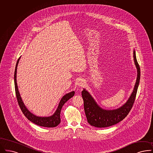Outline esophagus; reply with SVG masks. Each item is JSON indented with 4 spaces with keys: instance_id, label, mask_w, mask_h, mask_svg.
<instances>
[{
    "instance_id": "1",
    "label": "esophagus",
    "mask_w": 153,
    "mask_h": 153,
    "mask_svg": "<svg viewBox=\"0 0 153 153\" xmlns=\"http://www.w3.org/2000/svg\"><path fill=\"white\" fill-rule=\"evenodd\" d=\"M77 85L79 87H83L85 85V82L82 79H79L77 82Z\"/></svg>"
}]
</instances>
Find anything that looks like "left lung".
Listing matches in <instances>:
<instances>
[{
	"mask_svg": "<svg viewBox=\"0 0 153 153\" xmlns=\"http://www.w3.org/2000/svg\"><path fill=\"white\" fill-rule=\"evenodd\" d=\"M133 57L137 69V78L134 90L128 100L122 107L114 110H105L100 107L90 94L83 90L82 96L84 102V109L88 123L96 128H106L116 124L124 119L133 107L140 80V68L136 58L134 50Z\"/></svg>",
	"mask_w": 153,
	"mask_h": 153,
	"instance_id": "obj_1",
	"label": "left lung"
}]
</instances>
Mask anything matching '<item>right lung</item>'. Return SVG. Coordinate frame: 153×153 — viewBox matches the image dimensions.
<instances>
[{"label": "right lung", "instance_id": "right-lung-1", "mask_svg": "<svg viewBox=\"0 0 153 153\" xmlns=\"http://www.w3.org/2000/svg\"><path fill=\"white\" fill-rule=\"evenodd\" d=\"M20 58V57L18 59L16 65V68H15V73H14V82H15V92H16L17 102L22 112L29 121L35 124L39 125L41 126L48 127V128H53V127L57 126V125H58L61 123L60 114H61V109L62 108L63 105L66 102L68 101V100L74 96L75 94L74 91H72L68 94H67L65 96H63L62 98L61 99V101L59 102V104L58 105V107L56 111L51 116L41 117L36 116L33 114L30 113L27 109V108L25 107V105L24 104L17 88V82H16V73H17V65Z\"/></svg>", "mask_w": 153, "mask_h": 153}]
</instances>
